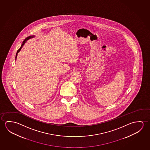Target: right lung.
<instances>
[{"label":"right lung","mask_w":150,"mask_h":150,"mask_svg":"<svg viewBox=\"0 0 150 150\" xmlns=\"http://www.w3.org/2000/svg\"><path fill=\"white\" fill-rule=\"evenodd\" d=\"M34 37V36H28V38H26L25 40H23V43H22V44L21 46V47H20V48H19V50H18V51H17V54H16V59H17V55H18V53L20 51V50H21L22 47H23V46L24 45V44L25 43H26V40H29V39H30V38H33Z\"/></svg>","instance_id":"1"}]
</instances>
